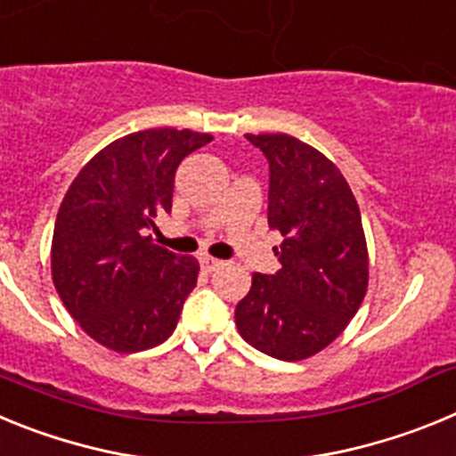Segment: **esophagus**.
Segmentation results:
<instances>
[{
  "label": "esophagus",
  "mask_w": 456,
  "mask_h": 456,
  "mask_svg": "<svg viewBox=\"0 0 456 456\" xmlns=\"http://www.w3.org/2000/svg\"><path fill=\"white\" fill-rule=\"evenodd\" d=\"M221 260H216V257H209V256H203L200 257V267L205 269V272H215V269L221 267Z\"/></svg>",
  "instance_id": "esophagus-1"
}]
</instances>
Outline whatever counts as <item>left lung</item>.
I'll list each match as a JSON object with an SVG mask.
<instances>
[{
	"label": "left lung",
	"instance_id": "left-lung-1",
	"mask_svg": "<svg viewBox=\"0 0 456 456\" xmlns=\"http://www.w3.org/2000/svg\"><path fill=\"white\" fill-rule=\"evenodd\" d=\"M269 162V228L283 235L273 276L253 273L235 308L240 336L278 361H304L340 336L368 292L361 209L340 168L289 134H247Z\"/></svg>",
	"mask_w": 456,
	"mask_h": 456
}]
</instances>
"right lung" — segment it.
<instances>
[{
    "label": "right lung",
    "mask_w": 456,
    "mask_h": 456,
    "mask_svg": "<svg viewBox=\"0 0 456 456\" xmlns=\"http://www.w3.org/2000/svg\"><path fill=\"white\" fill-rule=\"evenodd\" d=\"M212 136L157 127L111 141L77 173L52 237V281L77 324L120 354L157 347L196 288L199 260L146 237L171 212L175 171Z\"/></svg>",
    "instance_id": "obj_1"
}]
</instances>
